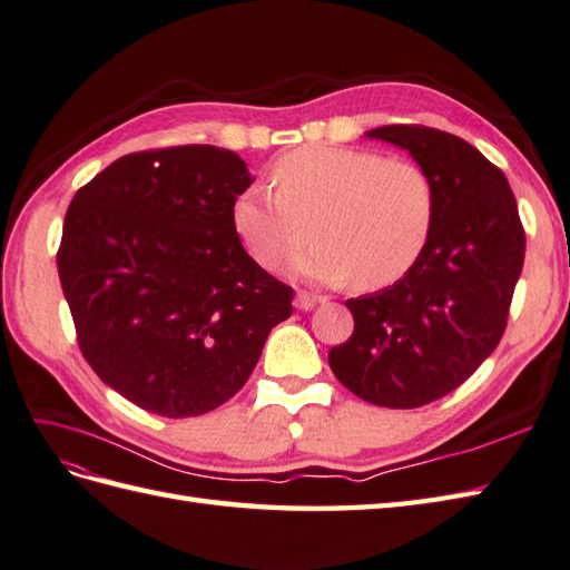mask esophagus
<instances>
[{
	"label": "esophagus",
	"mask_w": 570,
	"mask_h": 570,
	"mask_svg": "<svg viewBox=\"0 0 570 570\" xmlns=\"http://www.w3.org/2000/svg\"><path fill=\"white\" fill-rule=\"evenodd\" d=\"M325 298L317 296V294H311V291H298L296 296V308L298 311H313L317 303H323Z\"/></svg>",
	"instance_id": "esophagus-1"
}]
</instances>
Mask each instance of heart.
<instances>
[{"instance_id": "1", "label": "heart", "mask_w": 570, "mask_h": 570, "mask_svg": "<svg viewBox=\"0 0 570 570\" xmlns=\"http://www.w3.org/2000/svg\"><path fill=\"white\" fill-rule=\"evenodd\" d=\"M272 189L233 202V228L262 267L296 259L294 274L323 284L383 288L410 272L429 243L435 189L414 160L348 146H301L272 166Z\"/></svg>"}]
</instances>
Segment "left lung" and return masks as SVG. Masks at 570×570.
I'll use <instances>...</instances> for the list:
<instances>
[{
  "label": "left lung",
  "mask_w": 570,
  "mask_h": 570,
  "mask_svg": "<svg viewBox=\"0 0 570 570\" xmlns=\"http://www.w3.org/2000/svg\"><path fill=\"white\" fill-rule=\"evenodd\" d=\"M368 137L406 149L429 173L435 218L400 282L346 301L354 334L332 346L330 368L361 400L416 410L460 387L499 346L524 228L503 170L472 144L424 125H385Z\"/></svg>",
  "instance_id": "1"
}]
</instances>
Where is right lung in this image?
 Here are the masks:
<instances>
[{"instance_id":"right-lung-1","label":"right lung","mask_w":570,"mask_h":570,"mask_svg":"<svg viewBox=\"0 0 570 570\" xmlns=\"http://www.w3.org/2000/svg\"><path fill=\"white\" fill-rule=\"evenodd\" d=\"M245 160L209 144L127 154L71 199L57 272L77 342L125 400L168 419L228 402L291 317L233 228Z\"/></svg>"}]
</instances>
